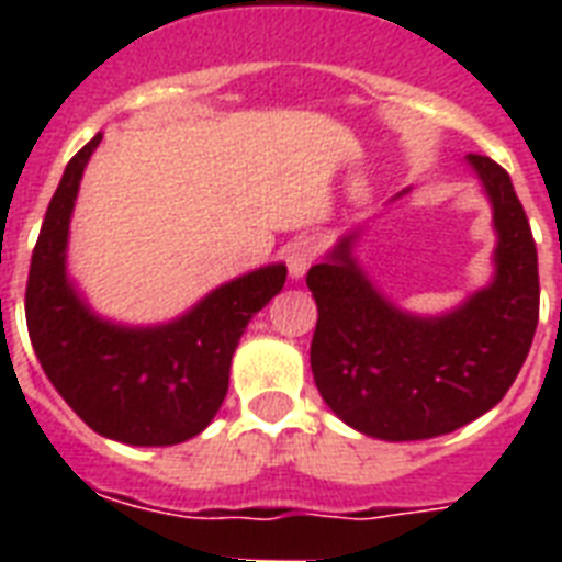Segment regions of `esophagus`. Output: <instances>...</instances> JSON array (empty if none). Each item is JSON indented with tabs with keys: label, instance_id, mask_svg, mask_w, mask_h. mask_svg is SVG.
<instances>
[{
	"label": "esophagus",
	"instance_id": "1",
	"mask_svg": "<svg viewBox=\"0 0 562 562\" xmlns=\"http://www.w3.org/2000/svg\"><path fill=\"white\" fill-rule=\"evenodd\" d=\"M317 254H321V245H317V238L300 236L297 241H291V247H289V273H291V280H303L308 268L315 265Z\"/></svg>",
	"mask_w": 562,
	"mask_h": 562
}]
</instances>
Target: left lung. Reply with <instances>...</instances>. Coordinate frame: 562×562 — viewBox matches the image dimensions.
<instances>
[{
  "mask_svg": "<svg viewBox=\"0 0 562 562\" xmlns=\"http://www.w3.org/2000/svg\"><path fill=\"white\" fill-rule=\"evenodd\" d=\"M467 162L493 206L496 229L484 289L440 315H414L361 268V227L344 233L306 277L317 303L308 352L317 391L361 435L391 443L449 435L498 405L528 359L540 317L531 224L498 162L481 154Z\"/></svg>",
  "mask_w": 562,
  "mask_h": 562,
  "instance_id": "1",
  "label": "left lung"
}]
</instances>
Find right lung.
I'll list each match as a JSON object with an SVG mask.
<instances>
[{
    "label": "right lung",
    "instance_id": "1",
    "mask_svg": "<svg viewBox=\"0 0 562 562\" xmlns=\"http://www.w3.org/2000/svg\"><path fill=\"white\" fill-rule=\"evenodd\" d=\"M99 143L95 134L69 160L40 227L25 289L31 344L48 382L92 431L131 446L183 443L218 414L238 338L289 271L273 262L241 273L166 324L99 315L66 268L75 201Z\"/></svg>",
    "mask_w": 562,
    "mask_h": 562
}]
</instances>
